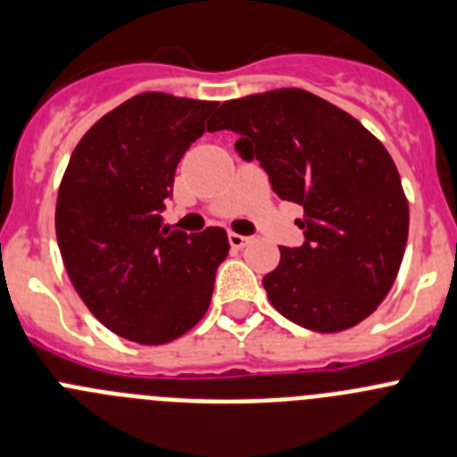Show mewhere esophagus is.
I'll return each mask as SVG.
<instances>
[{"label": "esophagus", "instance_id": "34e87169", "mask_svg": "<svg viewBox=\"0 0 457 457\" xmlns=\"http://www.w3.org/2000/svg\"><path fill=\"white\" fill-rule=\"evenodd\" d=\"M229 245H232V248H237V250H241V248H245V245H248L250 241H253V237H243V234H229Z\"/></svg>", "mask_w": 457, "mask_h": 457}]
</instances>
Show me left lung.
I'll list each match as a JSON object with an SVG mask.
<instances>
[{
  "mask_svg": "<svg viewBox=\"0 0 457 457\" xmlns=\"http://www.w3.org/2000/svg\"><path fill=\"white\" fill-rule=\"evenodd\" d=\"M207 130H232L281 200L304 207V243L279 248L263 277L270 304L304 329L334 334L374 313L408 241V200L390 153L361 121L306 89L225 101Z\"/></svg>",
  "mask_w": 457,
  "mask_h": 457,
  "instance_id": "8db88e82",
  "label": "left lung"
}]
</instances>
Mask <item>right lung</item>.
I'll return each instance as SVG.
<instances>
[{
    "label": "right lung",
    "mask_w": 457,
    "mask_h": 457,
    "mask_svg": "<svg viewBox=\"0 0 457 457\" xmlns=\"http://www.w3.org/2000/svg\"><path fill=\"white\" fill-rule=\"evenodd\" d=\"M216 105L137 94L85 132L62 176L55 237L67 275L94 318L132 343L187 334L229 253L223 228L187 234L162 225L178 162Z\"/></svg>",
    "instance_id": "add662e5"
}]
</instances>
